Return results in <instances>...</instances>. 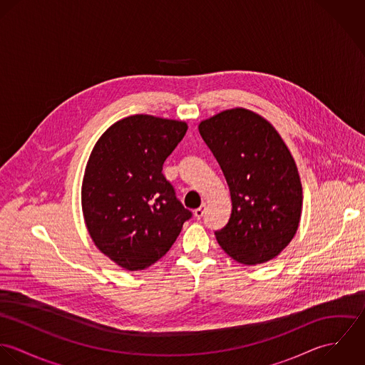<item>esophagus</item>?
Here are the masks:
<instances>
[{
	"mask_svg": "<svg viewBox=\"0 0 365 365\" xmlns=\"http://www.w3.org/2000/svg\"><path fill=\"white\" fill-rule=\"evenodd\" d=\"M205 209H207V205H205V204H202L200 208L194 210V216H195L197 219H201V217L204 216V213H205Z\"/></svg>",
	"mask_w": 365,
	"mask_h": 365,
	"instance_id": "1",
	"label": "esophagus"
}]
</instances>
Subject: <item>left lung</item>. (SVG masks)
<instances>
[{"instance_id":"1","label":"left lung","mask_w":365,"mask_h":365,"mask_svg":"<svg viewBox=\"0 0 365 365\" xmlns=\"http://www.w3.org/2000/svg\"><path fill=\"white\" fill-rule=\"evenodd\" d=\"M200 133L226 178L232 213L215 232L233 260L261 264L278 256L297 233L302 185L278 132L260 115L227 109L200 123Z\"/></svg>"}]
</instances>
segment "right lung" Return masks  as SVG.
Returning a JSON list of instances; mask_svg holds the SVG:
<instances>
[{"instance_id":"add662e5","label":"right lung","mask_w":365,"mask_h":365,"mask_svg":"<svg viewBox=\"0 0 365 365\" xmlns=\"http://www.w3.org/2000/svg\"><path fill=\"white\" fill-rule=\"evenodd\" d=\"M187 129L184 122L132 115L113 123L90 156L81 188L86 225L96 246L122 268L160 260L192 216L163 174Z\"/></svg>"}]
</instances>
